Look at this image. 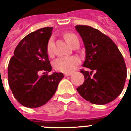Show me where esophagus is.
<instances>
[{"instance_id":"1","label":"esophagus","mask_w":131,"mask_h":131,"mask_svg":"<svg viewBox=\"0 0 131 131\" xmlns=\"http://www.w3.org/2000/svg\"><path fill=\"white\" fill-rule=\"evenodd\" d=\"M71 73H65L64 74V76L65 77H69V76H71Z\"/></svg>"}]
</instances>
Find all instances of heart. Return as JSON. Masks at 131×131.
I'll list each match as a JSON object with an SVG mask.
<instances>
[{"label":"heart","mask_w":131,"mask_h":131,"mask_svg":"<svg viewBox=\"0 0 131 131\" xmlns=\"http://www.w3.org/2000/svg\"><path fill=\"white\" fill-rule=\"evenodd\" d=\"M64 38L67 43L72 47L76 44L77 42H79V38L76 34L73 33H67L64 34ZM52 38L49 40L48 45H47V53L49 55L52 54ZM80 60L77 57H60L57 58L53 63V67L55 70L64 73H69L73 71L79 64Z\"/></svg>","instance_id":"b5f03b06"}]
</instances>
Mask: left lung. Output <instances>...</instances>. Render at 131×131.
Returning a JSON list of instances; mask_svg holds the SVG:
<instances>
[{
    "label": "left lung",
    "mask_w": 131,
    "mask_h": 131,
    "mask_svg": "<svg viewBox=\"0 0 131 131\" xmlns=\"http://www.w3.org/2000/svg\"><path fill=\"white\" fill-rule=\"evenodd\" d=\"M75 28L85 48L83 67L91 69L90 72L81 69L85 81L77 91L93 104L110 103L121 93L125 85L127 69L124 57L114 41L98 29L86 25Z\"/></svg>",
    "instance_id": "1"
}]
</instances>
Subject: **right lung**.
<instances>
[{
  "instance_id": "obj_1",
  "label": "right lung",
  "mask_w": 131,
  "mask_h": 131,
  "mask_svg": "<svg viewBox=\"0 0 131 131\" xmlns=\"http://www.w3.org/2000/svg\"><path fill=\"white\" fill-rule=\"evenodd\" d=\"M52 27H45L30 33L15 49L7 67L8 83L13 95L23 106L29 108L43 106L51 99L62 73L52 70L47 53V45ZM46 74L40 76V72Z\"/></svg>"
}]
</instances>
